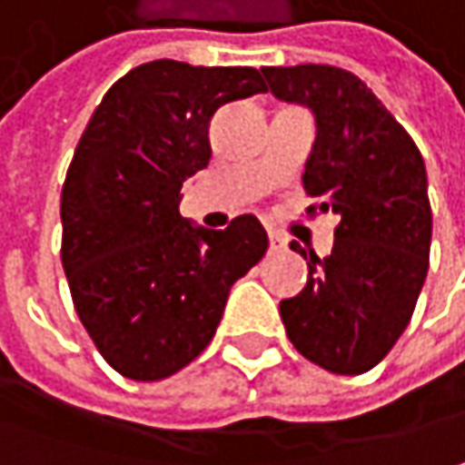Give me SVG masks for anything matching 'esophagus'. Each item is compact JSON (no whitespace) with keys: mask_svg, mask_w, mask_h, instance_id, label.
Masks as SVG:
<instances>
[{"mask_svg":"<svg viewBox=\"0 0 465 465\" xmlns=\"http://www.w3.org/2000/svg\"><path fill=\"white\" fill-rule=\"evenodd\" d=\"M268 239H271V250H273V252H282V250L287 247V239H284L282 233L271 232L268 233Z\"/></svg>","mask_w":465,"mask_h":465,"instance_id":"obj_1","label":"esophagus"}]
</instances>
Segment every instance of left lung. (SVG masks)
<instances>
[{
  "instance_id": "left-lung-1",
  "label": "left lung",
  "mask_w": 465,
  "mask_h": 465,
  "mask_svg": "<svg viewBox=\"0 0 465 465\" xmlns=\"http://www.w3.org/2000/svg\"><path fill=\"white\" fill-rule=\"evenodd\" d=\"M268 89L313 110L315 144L305 163L308 215L334 210L329 258L294 244L308 284L282 300L289 341L302 358L344 376L371 371L411 323L429 271L431 205L423 157L411 134L350 70L262 68Z\"/></svg>"
}]
</instances>
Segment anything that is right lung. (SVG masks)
<instances>
[{"mask_svg":"<svg viewBox=\"0 0 465 465\" xmlns=\"http://www.w3.org/2000/svg\"><path fill=\"white\" fill-rule=\"evenodd\" d=\"M258 92L255 68L144 63L110 86L75 147L60 258L84 329L125 379L157 381L189 366L233 282L268 250L255 215L210 232L178 213L181 183L213 157V113Z\"/></svg>","mask_w":465,"mask_h":465,"instance_id":"add662e5","label":"right lung"}]
</instances>
